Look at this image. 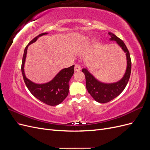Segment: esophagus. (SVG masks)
Returning a JSON list of instances; mask_svg holds the SVG:
<instances>
[{
    "instance_id": "34e87169",
    "label": "esophagus",
    "mask_w": 150,
    "mask_h": 150,
    "mask_svg": "<svg viewBox=\"0 0 150 150\" xmlns=\"http://www.w3.org/2000/svg\"><path fill=\"white\" fill-rule=\"evenodd\" d=\"M81 69V66H80L79 64H77L75 65V67H74V70H75V71H80Z\"/></svg>"
}]
</instances>
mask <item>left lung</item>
<instances>
[{
    "mask_svg": "<svg viewBox=\"0 0 150 150\" xmlns=\"http://www.w3.org/2000/svg\"><path fill=\"white\" fill-rule=\"evenodd\" d=\"M109 34L111 37L110 40L115 41L125 53L126 69L122 78L114 83H104L95 78L88 69L87 67L82 69V72L85 75L86 89L88 93L95 101L100 103H108L119 96L126 88L131 74V61L128 49L124 42L116 35L111 33H109Z\"/></svg>",
    "mask_w": 150,
    "mask_h": 150,
    "instance_id": "1",
    "label": "left lung"
}]
</instances>
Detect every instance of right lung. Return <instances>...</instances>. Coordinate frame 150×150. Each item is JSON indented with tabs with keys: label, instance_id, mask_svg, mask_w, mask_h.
I'll list each match as a JSON object with an SVG mask.
<instances>
[{
	"label": "right lung",
	"instance_id": "add662e5",
	"mask_svg": "<svg viewBox=\"0 0 150 150\" xmlns=\"http://www.w3.org/2000/svg\"><path fill=\"white\" fill-rule=\"evenodd\" d=\"M47 33L40 34L33 39L24 49L22 62V73L25 85L33 96L41 102L50 106H56L61 104L67 96L69 90V82L74 72V65L64 68L54 77L53 79L45 83H35L27 78L24 65L29 45L35 42L38 39Z\"/></svg>",
	"mask_w": 150,
	"mask_h": 150
}]
</instances>
